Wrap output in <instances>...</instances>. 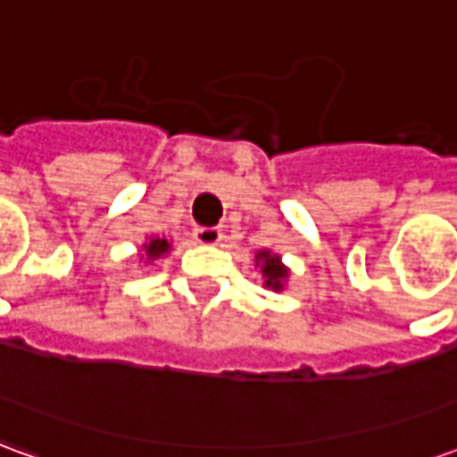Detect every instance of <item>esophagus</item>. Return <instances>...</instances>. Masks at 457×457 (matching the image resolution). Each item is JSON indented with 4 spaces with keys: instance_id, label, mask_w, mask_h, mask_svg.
<instances>
[{
    "instance_id": "obj_1",
    "label": "esophagus",
    "mask_w": 457,
    "mask_h": 457,
    "mask_svg": "<svg viewBox=\"0 0 457 457\" xmlns=\"http://www.w3.org/2000/svg\"><path fill=\"white\" fill-rule=\"evenodd\" d=\"M220 239H222V229H218V228H198L195 229V242H198V245L215 247V245H220Z\"/></svg>"
}]
</instances>
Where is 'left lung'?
<instances>
[{
    "label": "left lung",
    "instance_id": "8db88e82",
    "mask_svg": "<svg viewBox=\"0 0 457 457\" xmlns=\"http://www.w3.org/2000/svg\"><path fill=\"white\" fill-rule=\"evenodd\" d=\"M257 267H262V277H264V287L271 291H281L284 281L288 277V269L281 264L278 254H271L269 249L257 252Z\"/></svg>",
    "mask_w": 457,
    "mask_h": 457
}]
</instances>
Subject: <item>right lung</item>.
<instances>
[{
	"label": "right lung",
	"instance_id": "add662e5",
	"mask_svg": "<svg viewBox=\"0 0 457 457\" xmlns=\"http://www.w3.org/2000/svg\"><path fill=\"white\" fill-rule=\"evenodd\" d=\"M170 252V242L166 237H151L146 245H144V257L154 262V259L163 257Z\"/></svg>",
	"mask_w": 457,
	"mask_h": 457
}]
</instances>
